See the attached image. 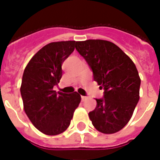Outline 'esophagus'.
<instances>
[{"instance_id":"34e87169","label":"esophagus","mask_w":160,"mask_h":160,"mask_svg":"<svg viewBox=\"0 0 160 160\" xmlns=\"http://www.w3.org/2000/svg\"><path fill=\"white\" fill-rule=\"evenodd\" d=\"M81 100H82V101L86 100V96H81Z\"/></svg>"}]
</instances>
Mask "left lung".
Masks as SVG:
<instances>
[{"instance_id":"obj_1","label":"left lung","mask_w":160,"mask_h":160,"mask_svg":"<svg viewBox=\"0 0 160 160\" xmlns=\"http://www.w3.org/2000/svg\"><path fill=\"white\" fill-rule=\"evenodd\" d=\"M75 49L93 72L94 80L104 89L89 117L95 129L114 134L129 121L139 100L140 78L131 59L110 41H76Z\"/></svg>"}]
</instances>
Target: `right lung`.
Listing matches in <instances>:
<instances>
[{
	"label": "right lung",
	"mask_w": 160,
	"mask_h": 160,
	"mask_svg": "<svg viewBox=\"0 0 160 160\" xmlns=\"http://www.w3.org/2000/svg\"><path fill=\"white\" fill-rule=\"evenodd\" d=\"M75 41L46 45L31 58L22 76L24 109L36 129L47 135L61 134L70 124L81 97L77 92L53 90L62 76V65L75 50Z\"/></svg>",
	"instance_id": "obj_1"
}]
</instances>
